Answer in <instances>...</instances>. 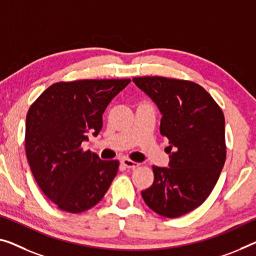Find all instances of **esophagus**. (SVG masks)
<instances>
[{"mask_svg":"<svg viewBox=\"0 0 256 256\" xmlns=\"http://www.w3.org/2000/svg\"><path fill=\"white\" fill-rule=\"evenodd\" d=\"M121 164H122L124 166L127 167V168H137L140 166V164H137V162H135V161H132L130 159H127V158L121 160Z\"/></svg>","mask_w":256,"mask_h":256,"instance_id":"34e87169","label":"esophagus"}]
</instances>
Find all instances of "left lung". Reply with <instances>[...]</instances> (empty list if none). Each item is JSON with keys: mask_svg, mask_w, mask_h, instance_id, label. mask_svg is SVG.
<instances>
[{"mask_svg": "<svg viewBox=\"0 0 256 256\" xmlns=\"http://www.w3.org/2000/svg\"><path fill=\"white\" fill-rule=\"evenodd\" d=\"M161 113L169 140V167L153 166L154 180L142 196L156 214L175 218L196 210L213 191L226 162L222 110L202 86L164 76L134 78Z\"/></svg>", "mask_w": 256, "mask_h": 256, "instance_id": "left-lung-1", "label": "left lung"}]
</instances>
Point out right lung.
<instances>
[{"label": "right lung", "mask_w": 256, "mask_h": 256, "mask_svg": "<svg viewBox=\"0 0 256 256\" xmlns=\"http://www.w3.org/2000/svg\"><path fill=\"white\" fill-rule=\"evenodd\" d=\"M130 78L57 82L30 105L25 148L30 170L62 210L81 213L97 205L116 178L119 161L100 160L81 144L97 136L103 113Z\"/></svg>", "instance_id": "1"}]
</instances>
